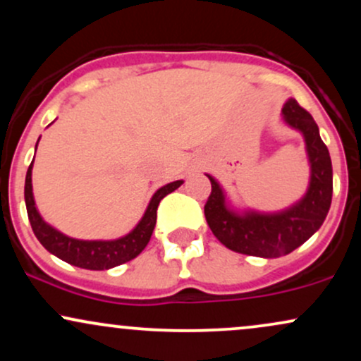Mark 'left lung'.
<instances>
[{"label": "left lung", "instance_id": "obj_1", "mask_svg": "<svg viewBox=\"0 0 361 361\" xmlns=\"http://www.w3.org/2000/svg\"><path fill=\"white\" fill-rule=\"evenodd\" d=\"M281 118L300 132L309 161V186L300 200L279 212L238 209L226 190L209 176L212 193L205 204V219L215 238L235 252L258 258H280L302 246L324 222L333 198V164L319 135V127L293 98L281 109Z\"/></svg>", "mask_w": 361, "mask_h": 361}]
</instances>
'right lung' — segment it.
<instances>
[{
	"label": "right lung",
	"instance_id": "obj_1",
	"mask_svg": "<svg viewBox=\"0 0 361 361\" xmlns=\"http://www.w3.org/2000/svg\"><path fill=\"white\" fill-rule=\"evenodd\" d=\"M39 140H37V146H39ZM32 168H34V161L28 166L27 176H25V205H27L28 221H30L35 238L51 255L78 268H85V270H110V268L118 267V264L127 263V261L139 256L144 247L147 246L152 231H154L159 202L168 193L175 192L176 188L183 185V180H176L156 190V193L149 200L142 219L128 234L117 239L86 241V239L69 238V235L62 234L61 231H57L56 227L44 221L35 205L34 188H32Z\"/></svg>",
	"mask_w": 361,
	"mask_h": 361
}]
</instances>
